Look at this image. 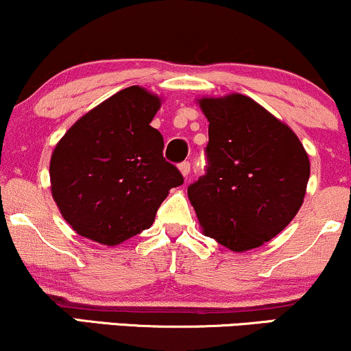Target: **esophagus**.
Instances as JSON below:
<instances>
[{
    "label": "esophagus",
    "mask_w": 351,
    "mask_h": 351,
    "mask_svg": "<svg viewBox=\"0 0 351 351\" xmlns=\"http://www.w3.org/2000/svg\"><path fill=\"white\" fill-rule=\"evenodd\" d=\"M178 168H180L181 175H183L184 178H186V176L189 175V171H191V165H189V162H183Z\"/></svg>",
    "instance_id": "1"
}]
</instances>
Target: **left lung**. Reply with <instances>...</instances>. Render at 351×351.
Instances as JSON below:
<instances>
[{
    "mask_svg": "<svg viewBox=\"0 0 351 351\" xmlns=\"http://www.w3.org/2000/svg\"><path fill=\"white\" fill-rule=\"evenodd\" d=\"M209 127L208 171L188 186L203 232L234 252L259 247L304 203L310 162L299 136L243 94L196 100Z\"/></svg>",
    "mask_w": 351,
    "mask_h": 351,
    "instance_id": "8db88e82",
    "label": "left lung"
}]
</instances>
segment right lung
<instances>
[{"mask_svg":"<svg viewBox=\"0 0 351 351\" xmlns=\"http://www.w3.org/2000/svg\"><path fill=\"white\" fill-rule=\"evenodd\" d=\"M162 99L132 86L82 115L51 156V193L79 236L117 245L153 224L171 188L183 184L152 127Z\"/></svg>","mask_w":351,"mask_h":351,"instance_id":"1","label":"right lung"}]
</instances>
